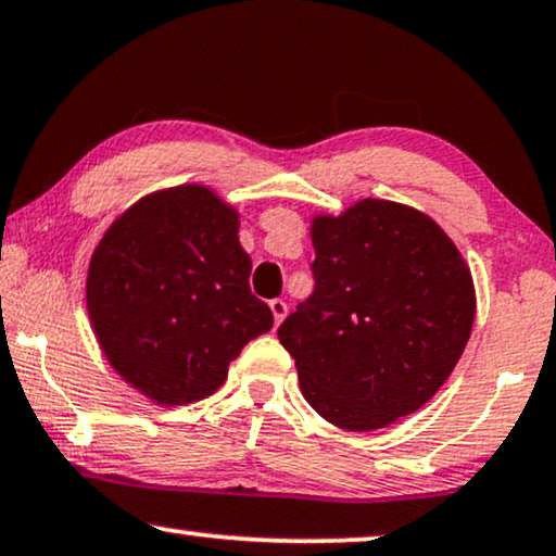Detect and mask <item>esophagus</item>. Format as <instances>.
Instances as JSON below:
<instances>
[{
	"label": "esophagus",
	"instance_id": "obj_1",
	"mask_svg": "<svg viewBox=\"0 0 556 556\" xmlns=\"http://www.w3.org/2000/svg\"><path fill=\"white\" fill-rule=\"evenodd\" d=\"M269 309H271V315H275V325H279L281 319L287 317V302L285 300H271L269 302Z\"/></svg>",
	"mask_w": 556,
	"mask_h": 556
}]
</instances>
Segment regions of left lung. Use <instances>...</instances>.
Segmentation results:
<instances>
[{
	"label": "left lung",
	"instance_id": "8db88e82",
	"mask_svg": "<svg viewBox=\"0 0 556 556\" xmlns=\"http://www.w3.org/2000/svg\"><path fill=\"white\" fill-rule=\"evenodd\" d=\"M312 292L277 330L304 401L332 426L375 431L448 380L471 338V269L441 226L363 199L312 218Z\"/></svg>",
	"mask_w": 556,
	"mask_h": 556
}]
</instances>
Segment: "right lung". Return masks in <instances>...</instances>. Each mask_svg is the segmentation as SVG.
I'll list each match as a JSON object with an SVG mask.
<instances>
[{"mask_svg": "<svg viewBox=\"0 0 556 556\" xmlns=\"http://www.w3.org/2000/svg\"><path fill=\"white\" fill-rule=\"evenodd\" d=\"M239 214L201 184L148 193L92 252L85 300L113 370L159 405L216 393L271 309L249 289Z\"/></svg>", "mask_w": 556, "mask_h": 556, "instance_id": "right-lung-1", "label": "right lung"}]
</instances>
